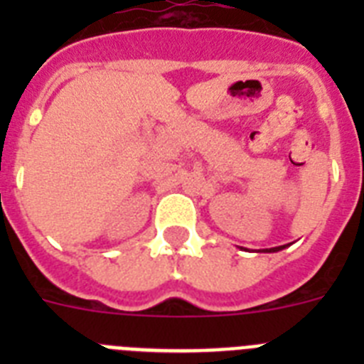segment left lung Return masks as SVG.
I'll use <instances>...</instances> for the list:
<instances>
[{
  "label": "left lung",
  "instance_id": "8db88e82",
  "mask_svg": "<svg viewBox=\"0 0 364 364\" xmlns=\"http://www.w3.org/2000/svg\"><path fill=\"white\" fill-rule=\"evenodd\" d=\"M288 246V244H284V246H277V247H266V250H262L264 253H275V252H281V250H284V247Z\"/></svg>",
  "mask_w": 364,
  "mask_h": 364
}]
</instances>
